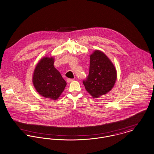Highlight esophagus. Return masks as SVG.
<instances>
[{
    "label": "esophagus",
    "mask_w": 154,
    "mask_h": 154,
    "mask_svg": "<svg viewBox=\"0 0 154 154\" xmlns=\"http://www.w3.org/2000/svg\"><path fill=\"white\" fill-rule=\"evenodd\" d=\"M67 82H68V83H70L71 82H72V81H73V79H69V78H68V79H67Z\"/></svg>",
    "instance_id": "34e87169"
}]
</instances>
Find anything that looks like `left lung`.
<instances>
[{
	"label": "left lung",
	"mask_w": 154,
	"mask_h": 154,
	"mask_svg": "<svg viewBox=\"0 0 154 154\" xmlns=\"http://www.w3.org/2000/svg\"><path fill=\"white\" fill-rule=\"evenodd\" d=\"M116 70L111 60L99 50L90 56L89 72L83 81L86 90L93 98H99L109 92L115 84Z\"/></svg>",
	"instance_id": "obj_1"
}]
</instances>
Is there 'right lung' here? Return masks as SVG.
I'll use <instances>...</instances> for the list:
<instances>
[{"label": "right lung", "mask_w": 154, "mask_h": 154, "mask_svg": "<svg viewBox=\"0 0 154 154\" xmlns=\"http://www.w3.org/2000/svg\"><path fill=\"white\" fill-rule=\"evenodd\" d=\"M53 57H44L36 65L33 75V84L42 97L56 100L66 85L60 72L54 67Z\"/></svg>", "instance_id": "1"}]
</instances>
